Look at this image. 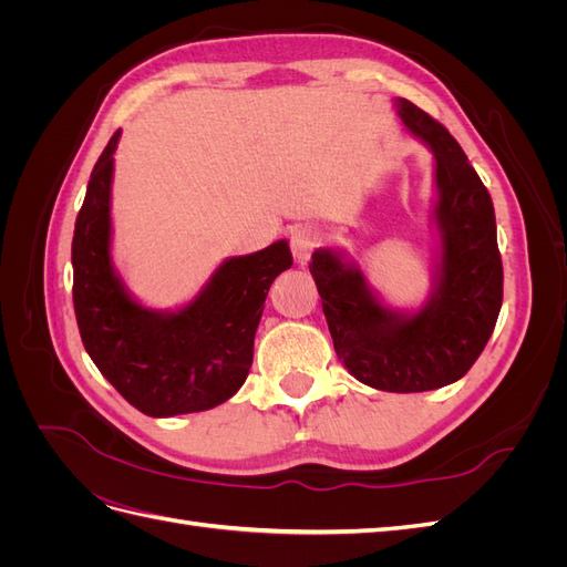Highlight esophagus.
Returning a JSON list of instances; mask_svg holds the SVG:
<instances>
[{
  "label": "esophagus",
  "mask_w": 567,
  "mask_h": 567,
  "mask_svg": "<svg viewBox=\"0 0 567 567\" xmlns=\"http://www.w3.org/2000/svg\"><path fill=\"white\" fill-rule=\"evenodd\" d=\"M317 246H319V231L315 227L302 225L290 231V250H293V257L298 262L310 260V255L315 252Z\"/></svg>",
  "instance_id": "esophagus-1"
}]
</instances>
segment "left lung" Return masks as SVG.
<instances>
[{
    "label": "left lung",
    "instance_id": "obj_1",
    "mask_svg": "<svg viewBox=\"0 0 567 567\" xmlns=\"http://www.w3.org/2000/svg\"><path fill=\"white\" fill-rule=\"evenodd\" d=\"M402 123L435 156L442 267L421 312L383 307L362 271L331 250L312 255L310 271L336 354L357 381L385 392H425L466 375L485 350L504 298L494 205L458 142L406 99L394 101Z\"/></svg>",
    "mask_w": 567,
    "mask_h": 567
}]
</instances>
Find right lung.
I'll use <instances>...</instances> for the list:
<instances>
[{
  "mask_svg": "<svg viewBox=\"0 0 567 567\" xmlns=\"http://www.w3.org/2000/svg\"><path fill=\"white\" fill-rule=\"evenodd\" d=\"M120 130L101 153L73 234V305L84 350L146 416L227 402L246 383L271 281L293 265L286 241L229 257L179 312L134 302L111 265V182Z\"/></svg>",
  "mask_w": 567,
  "mask_h": 567,
  "instance_id": "right-lung-1",
  "label": "right lung"
}]
</instances>
